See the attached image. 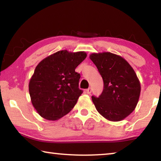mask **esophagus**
Wrapping results in <instances>:
<instances>
[{
	"label": "esophagus",
	"mask_w": 161,
	"mask_h": 161,
	"mask_svg": "<svg viewBox=\"0 0 161 161\" xmlns=\"http://www.w3.org/2000/svg\"><path fill=\"white\" fill-rule=\"evenodd\" d=\"M86 93L88 94H90L92 93V89L90 88V87H89V88H88V89H86Z\"/></svg>",
	"instance_id": "1"
}]
</instances>
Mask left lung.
Wrapping results in <instances>:
<instances>
[{
  "mask_svg": "<svg viewBox=\"0 0 161 161\" xmlns=\"http://www.w3.org/2000/svg\"><path fill=\"white\" fill-rule=\"evenodd\" d=\"M89 58L103 81L102 94L92 97L95 107L108 121H122L133 112L139 99L141 83L134 69L121 56L108 52L92 53Z\"/></svg>",
  "mask_w": 161,
  "mask_h": 161,
  "instance_id": "left-lung-1",
  "label": "left lung"
}]
</instances>
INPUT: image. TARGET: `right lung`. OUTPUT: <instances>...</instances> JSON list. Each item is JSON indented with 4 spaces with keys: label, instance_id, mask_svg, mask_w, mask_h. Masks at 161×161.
Listing matches in <instances>:
<instances>
[{
    "label": "right lung",
    "instance_id": "1",
    "mask_svg": "<svg viewBox=\"0 0 161 161\" xmlns=\"http://www.w3.org/2000/svg\"><path fill=\"white\" fill-rule=\"evenodd\" d=\"M86 56L84 51L60 50L35 67L29 81V93L32 106L42 118L56 121L75 107L83 92L79 89L80 75L75 69Z\"/></svg>",
    "mask_w": 161,
    "mask_h": 161
}]
</instances>
